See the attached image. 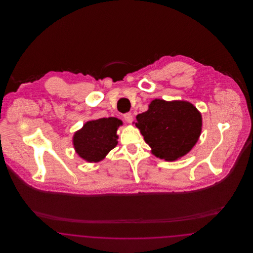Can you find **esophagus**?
Masks as SVG:
<instances>
[{"instance_id": "1", "label": "esophagus", "mask_w": 253, "mask_h": 253, "mask_svg": "<svg viewBox=\"0 0 253 253\" xmlns=\"http://www.w3.org/2000/svg\"><path fill=\"white\" fill-rule=\"evenodd\" d=\"M123 118H124V120H125V121H126L127 123H132V120H133L132 115L131 113H126V114L123 116Z\"/></svg>"}]
</instances>
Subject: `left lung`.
Listing matches in <instances>:
<instances>
[{"mask_svg":"<svg viewBox=\"0 0 253 253\" xmlns=\"http://www.w3.org/2000/svg\"><path fill=\"white\" fill-rule=\"evenodd\" d=\"M133 123L155 157L175 161L186 156L198 141L202 115L189 101L156 98L146 112L136 116Z\"/></svg>","mask_w":253,"mask_h":253,"instance_id":"obj_1","label":"left lung"}]
</instances>
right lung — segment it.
<instances>
[{"mask_svg": "<svg viewBox=\"0 0 253 253\" xmlns=\"http://www.w3.org/2000/svg\"><path fill=\"white\" fill-rule=\"evenodd\" d=\"M123 123L117 118L87 121L73 135V146L78 156L90 163L103 160L118 145L117 131Z\"/></svg>", "mask_w": 253, "mask_h": 253, "instance_id": "add662e5", "label": "right lung"}]
</instances>
